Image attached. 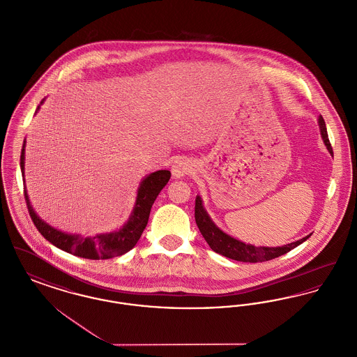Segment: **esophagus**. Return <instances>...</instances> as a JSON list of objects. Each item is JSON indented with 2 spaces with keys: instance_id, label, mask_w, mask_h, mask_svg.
Returning a JSON list of instances; mask_svg holds the SVG:
<instances>
[{
  "instance_id": "1",
  "label": "esophagus",
  "mask_w": 357,
  "mask_h": 357,
  "mask_svg": "<svg viewBox=\"0 0 357 357\" xmlns=\"http://www.w3.org/2000/svg\"><path fill=\"white\" fill-rule=\"evenodd\" d=\"M191 165L185 160V159H182V160H176L174 165H172V167H171V174H172V178L174 179H181V178H183V176H186L187 174L191 171Z\"/></svg>"
}]
</instances>
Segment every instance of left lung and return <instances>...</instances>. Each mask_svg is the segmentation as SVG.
I'll return each mask as SVG.
<instances>
[{"label":"left lung","mask_w":357,"mask_h":357,"mask_svg":"<svg viewBox=\"0 0 357 357\" xmlns=\"http://www.w3.org/2000/svg\"><path fill=\"white\" fill-rule=\"evenodd\" d=\"M319 126H320V132H321L324 144L326 146V150L329 151V153L333 155L323 116L319 118ZM195 222H197V226H198L201 234L204 236L206 242L211 248V250H214L218 255H225L227 258L241 261V262H250V264L264 262V261L277 258L280 255H287L291 249L297 248L298 245L305 242L306 239L312 236V234H309L296 242H291V243L284 245V246H277V248L255 246L250 243H245L237 238L231 237L227 233H225L213 222L210 215L207 214V211L204 208V201L199 195H197V198H195Z\"/></svg>","instance_id":"left-lung-1"}]
</instances>
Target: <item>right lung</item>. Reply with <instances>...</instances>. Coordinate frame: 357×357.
<instances>
[{
	"mask_svg": "<svg viewBox=\"0 0 357 357\" xmlns=\"http://www.w3.org/2000/svg\"><path fill=\"white\" fill-rule=\"evenodd\" d=\"M43 102L44 99L41 104ZM25 146L26 140L24 139L20 156V167L24 179L25 201L34 226L41 233V236L56 248L86 259H108L130 252L137 243L143 230L147 226L150 211L156 197L170 181L171 172L169 170L155 171L146 175L137 187L135 204L131 215L119 230L96 234L95 237H82L80 234H70L53 227L50 223L43 221L34 211L25 187Z\"/></svg>",
	"mask_w": 357,
	"mask_h": 357,
	"instance_id": "obj_1",
	"label": "right lung"
}]
</instances>
